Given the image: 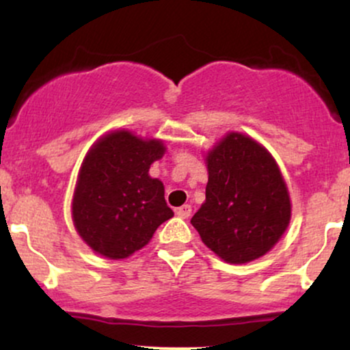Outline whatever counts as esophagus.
<instances>
[{"label":"esophagus","mask_w":350,"mask_h":350,"mask_svg":"<svg viewBox=\"0 0 350 350\" xmlns=\"http://www.w3.org/2000/svg\"><path fill=\"white\" fill-rule=\"evenodd\" d=\"M191 212H192L191 206H183L176 211V214H178V217H180V219H187V217L191 215Z\"/></svg>","instance_id":"esophagus-1"}]
</instances>
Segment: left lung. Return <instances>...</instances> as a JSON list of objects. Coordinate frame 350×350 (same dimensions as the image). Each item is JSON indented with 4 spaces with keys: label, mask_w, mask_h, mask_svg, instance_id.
Returning <instances> with one entry per match:
<instances>
[{
    "label": "left lung",
    "mask_w": 350,
    "mask_h": 350,
    "mask_svg": "<svg viewBox=\"0 0 350 350\" xmlns=\"http://www.w3.org/2000/svg\"><path fill=\"white\" fill-rule=\"evenodd\" d=\"M206 202L191 219L202 242L228 263H247L271 250L286 230L291 204L270 152L230 133L207 156Z\"/></svg>",
    "instance_id": "1"
}]
</instances>
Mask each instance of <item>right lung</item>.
Here are the masks:
<instances>
[{
  "label": "right lung",
  "mask_w": 350,
  "mask_h": 350,
  "mask_svg": "<svg viewBox=\"0 0 350 350\" xmlns=\"http://www.w3.org/2000/svg\"><path fill=\"white\" fill-rule=\"evenodd\" d=\"M163 154L161 142H144L124 130L92 148L72 202L75 228L88 247L107 258H126L174 215L164 200L163 183L148 174Z\"/></svg>",
  "instance_id": "right-lung-1"
}]
</instances>
